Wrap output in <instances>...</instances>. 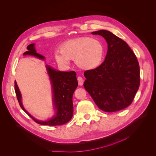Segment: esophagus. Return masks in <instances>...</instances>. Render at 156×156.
I'll return each mask as SVG.
<instances>
[{
	"label": "esophagus",
	"mask_w": 156,
	"mask_h": 156,
	"mask_svg": "<svg viewBox=\"0 0 156 156\" xmlns=\"http://www.w3.org/2000/svg\"><path fill=\"white\" fill-rule=\"evenodd\" d=\"M77 80L78 81V85L80 86H82L83 85V78L81 76H78Z\"/></svg>",
	"instance_id": "obj_1"
}]
</instances>
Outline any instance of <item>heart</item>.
<instances>
[{
  "instance_id": "b5f03b06",
  "label": "heart",
  "mask_w": 156,
  "mask_h": 156,
  "mask_svg": "<svg viewBox=\"0 0 156 156\" xmlns=\"http://www.w3.org/2000/svg\"><path fill=\"white\" fill-rule=\"evenodd\" d=\"M59 53L55 55L59 63L67 65L69 61H75L79 68L90 70L101 64L104 47L98 39L81 37L64 43L59 48Z\"/></svg>"
}]
</instances>
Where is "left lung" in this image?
Here are the masks:
<instances>
[{
    "instance_id": "8db88e82",
    "label": "left lung",
    "mask_w": 156,
    "mask_h": 156,
    "mask_svg": "<svg viewBox=\"0 0 156 156\" xmlns=\"http://www.w3.org/2000/svg\"><path fill=\"white\" fill-rule=\"evenodd\" d=\"M108 44L105 61L97 68L85 71L84 87L98 107L106 112L129 107L140 85V68L129 45L108 30L92 32Z\"/></svg>"
}]
</instances>
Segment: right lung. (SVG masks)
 I'll use <instances>...</instances> for the list:
<instances>
[{"instance_id": "obj_1", "label": "right lung", "mask_w": 156, "mask_h": 156, "mask_svg": "<svg viewBox=\"0 0 156 156\" xmlns=\"http://www.w3.org/2000/svg\"><path fill=\"white\" fill-rule=\"evenodd\" d=\"M27 51L24 55H32L44 59V57L36 53L34 44H30L27 47ZM48 73L50 77L53 92V101L56 109V115L49 120L39 121L34 119L24 109L21 102V95L15 81V91L20 107L34 122L43 126H61L68 122L73 114V95L78 87L76 74L75 71H59L46 66Z\"/></svg>"}]
</instances>
